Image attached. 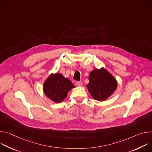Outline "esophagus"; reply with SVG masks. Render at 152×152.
<instances>
[{
  "label": "esophagus",
  "mask_w": 152,
  "mask_h": 152,
  "mask_svg": "<svg viewBox=\"0 0 152 152\" xmlns=\"http://www.w3.org/2000/svg\"><path fill=\"white\" fill-rule=\"evenodd\" d=\"M76 85L77 86H82V85H83V83H82V82L81 81H77V82H76Z\"/></svg>",
  "instance_id": "esophagus-1"
}]
</instances>
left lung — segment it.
Here are the masks:
<instances>
[{
    "label": "left lung",
    "instance_id": "obj_1",
    "mask_svg": "<svg viewBox=\"0 0 152 152\" xmlns=\"http://www.w3.org/2000/svg\"><path fill=\"white\" fill-rule=\"evenodd\" d=\"M88 79L86 87L91 96L96 100H106L117 90L116 79L104 67L91 71Z\"/></svg>",
    "mask_w": 152,
    "mask_h": 152
}]
</instances>
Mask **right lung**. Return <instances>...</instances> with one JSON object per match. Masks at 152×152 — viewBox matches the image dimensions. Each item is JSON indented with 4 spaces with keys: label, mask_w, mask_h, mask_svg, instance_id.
Returning <instances> with one entry per match:
<instances>
[{
    "label": "right lung",
    "mask_w": 152,
    "mask_h": 152,
    "mask_svg": "<svg viewBox=\"0 0 152 152\" xmlns=\"http://www.w3.org/2000/svg\"><path fill=\"white\" fill-rule=\"evenodd\" d=\"M73 88L75 86L73 83L58 73L50 75L42 86L45 96L56 103L62 102Z\"/></svg>",
    "instance_id": "right-lung-1"
}]
</instances>
